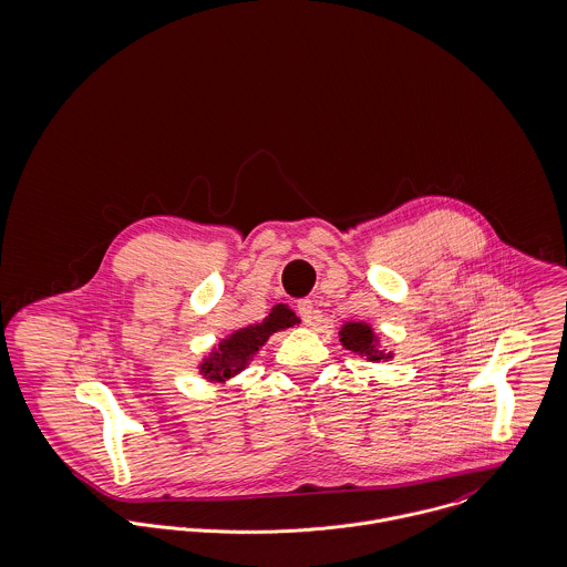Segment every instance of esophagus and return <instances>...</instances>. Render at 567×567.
<instances>
[{
    "mask_svg": "<svg viewBox=\"0 0 567 567\" xmlns=\"http://www.w3.org/2000/svg\"><path fill=\"white\" fill-rule=\"evenodd\" d=\"M297 315L301 317L303 323H312V319H315V303H312L310 299H301V301L297 303Z\"/></svg>",
    "mask_w": 567,
    "mask_h": 567,
    "instance_id": "obj_1",
    "label": "esophagus"
}]
</instances>
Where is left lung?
I'll list each match as a JSON object with an SVG mask.
<instances>
[{"instance_id": "obj_1", "label": "left lung", "mask_w": 567, "mask_h": 567, "mask_svg": "<svg viewBox=\"0 0 567 567\" xmlns=\"http://www.w3.org/2000/svg\"><path fill=\"white\" fill-rule=\"evenodd\" d=\"M340 342L344 349L367 355L371 362H380L384 358H391V353H384L378 349V336L367 323H347L340 329Z\"/></svg>"}]
</instances>
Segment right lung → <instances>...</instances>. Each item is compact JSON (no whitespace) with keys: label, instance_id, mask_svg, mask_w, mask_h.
<instances>
[{"label":"right lung","instance_id":"right-lung-1","mask_svg":"<svg viewBox=\"0 0 567 567\" xmlns=\"http://www.w3.org/2000/svg\"><path fill=\"white\" fill-rule=\"evenodd\" d=\"M299 323L297 315L288 306H275L272 312L257 324H248L225 338L214 351L203 360L200 373L212 382H225L238 375L248 367L259 347L279 329H288Z\"/></svg>","mask_w":567,"mask_h":567}]
</instances>
